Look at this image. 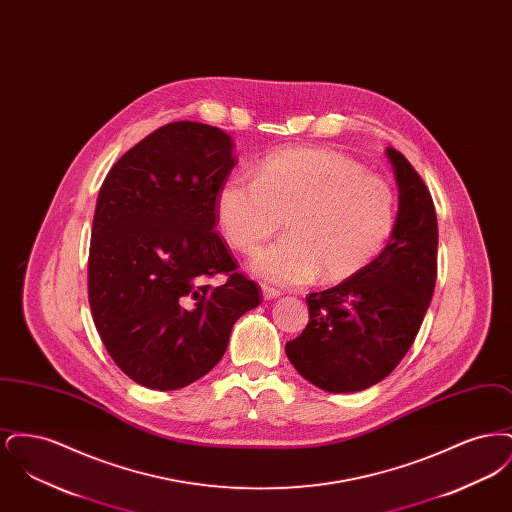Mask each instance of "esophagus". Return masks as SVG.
I'll use <instances>...</instances> for the list:
<instances>
[{
	"mask_svg": "<svg viewBox=\"0 0 512 512\" xmlns=\"http://www.w3.org/2000/svg\"><path fill=\"white\" fill-rule=\"evenodd\" d=\"M263 297L270 301V299H276V297H280V292L278 290H274V288H270V286H263Z\"/></svg>",
	"mask_w": 512,
	"mask_h": 512,
	"instance_id": "34e87169",
	"label": "esophagus"
}]
</instances>
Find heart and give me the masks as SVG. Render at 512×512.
Segmentation results:
<instances>
[{
    "mask_svg": "<svg viewBox=\"0 0 512 512\" xmlns=\"http://www.w3.org/2000/svg\"><path fill=\"white\" fill-rule=\"evenodd\" d=\"M220 230L244 253L284 222L290 234L261 249L253 270L280 286H305L322 272L341 282L363 272L390 242L397 197L355 159L315 147L280 149L255 178L230 176L215 201Z\"/></svg>",
    "mask_w": 512,
    "mask_h": 512,
    "instance_id": "heart-1",
    "label": "heart"
}]
</instances>
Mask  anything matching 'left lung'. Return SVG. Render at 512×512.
Here are the masks:
<instances>
[{
	"label": "left lung",
	"mask_w": 512,
	"mask_h": 512,
	"mask_svg": "<svg viewBox=\"0 0 512 512\" xmlns=\"http://www.w3.org/2000/svg\"><path fill=\"white\" fill-rule=\"evenodd\" d=\"M399 213L384 251L353 278L309 293V324L286 343L295 370L332 393L384 380L420 330L438 276V217L432 195L403 153L388 147Z\"/></svg>",
	"instance_id": "obj_1"
}]
</instances>
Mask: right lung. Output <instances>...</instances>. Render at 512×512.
<instances>
[{
  "label": "right lung",
  "instance_id": "right-lung-1",
  "mask_svg": "<svg viewBox=\"0 0 512 512\" xmlns=\"http://www.w3.org/2000/svg\"><path fill=\"white\" fill-rule=\"evenodd\" d=\"M232 149L217 126L171 122L128 149L101 184L90 309L111 359L144 388L180 390L205 376L234 322L263 301L215 232ZM219 273L225 282L209 285Z\"/></svg>",
  "mask_w": 512,
  "mask_h": 512
}]
</instances>
